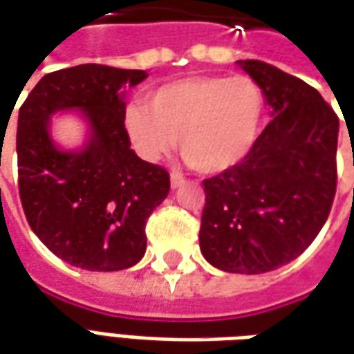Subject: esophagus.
<instances>
[{"instance_id": "34e87169", "label": "esophagus", "mask_w": 354, "mask_h": 354, "mask_svg": "<svg viewBox=\"0 0 354 354\" xmlns=\"http://www.w3.org/2000/svg\"><path fill=\"white\" fill-rule=\"evenodd\" d=\"M184 182L185 178L182 176L180 172H172V174H170V185H172V187H178V185H182Z\"/></svg>"}]
</instances>
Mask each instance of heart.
Wrapping results in <instances>:
<instances>
[{
  "label": "heart",
  "mask_w": 354,
  "mask_h": 354,
  "mask_svg": "<svg viewBox=\"0 0 354 354\" xmlns=\"http://www.w3.org/2000/svg\"><path fill=\"white\" fill-rule=\"evenodd\" d=\"M266 111L261 87L248 75H193L147 94L146 106H131L124 129L147 161L178 144L184 161L201 174L237 167L252 151Z\"/></svg>",
  "instance_id": "b5f03b06"
}]
</instances>
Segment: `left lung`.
Segmentation results:
<instances>
[{
    "label": "left lung",
    "instance_id": "1",
    "mask_svg": "<svg viewBox=\"0 0 354 354\" xmlns=\"http://www.w3.org/2000/svg\"><path fill=\"white\" fill-rule=\"evenodd\" d=\"M239 66L261 87L273 119L237 167L203 180L199 245L222 271L260 274L296 260L326 223L339 119L305 81L260 60Z\"/></svg>",
    "mask_w": 354,
    "mask_h": 354
}]
</instances>
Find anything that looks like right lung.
I'll list each match as a JSON object with an SVG mask.
<instances>
[{"label": "right lung", "mask_w": 354, "mask_h": 354, "mask_svg": "<svg viewBox=\"0 0 354 354\" xmlns=\"http://www.w3.org/2000/svg\"><path fill=\"white\" fill-rule=\"evenodd\" d=\"M144 70L81 64L43 75L19 111V193L30 227L60 260L87 271H121L146 252V222L169 195L170 176L140 159L124 129L119 88ZM80 107L91 138L81 152L58 150L48 117Z\"/></svg>", "instance_id": "add662e5"}]
</instances>
